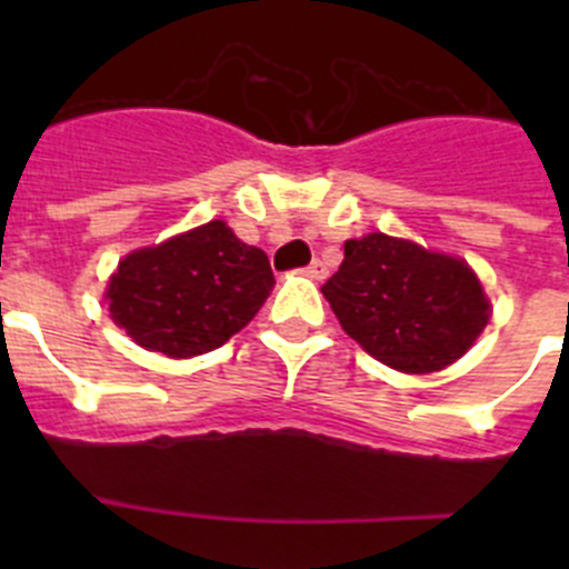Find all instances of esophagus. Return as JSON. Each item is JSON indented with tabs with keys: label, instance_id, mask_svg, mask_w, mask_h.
<instances>
[{
	"label": "esophagus",
	"instance_id": "1",
	"mask_svg": "<svg viewBox=\"0 0 569 569\" xmlns=\"http://www.w3.org/2000/svg\"><path fill=\"white\" fill-rule=\"evenodd\" d=\"M305 273H308L310 279L319 281V279H325V276H328V268H325V264H321L319 259H313V261H310V264H308V268H305Z\"/></svg>",
	"mask_w": 569,
	"mask_h": 569
}]
</instances>
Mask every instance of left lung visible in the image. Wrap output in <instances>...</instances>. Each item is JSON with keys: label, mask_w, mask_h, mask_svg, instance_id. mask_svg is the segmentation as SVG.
Here are the masks:
<instances>
[{"label": "left lung", "mask_w": 569, "mask_h": 569, "mask_svg": "<svg viewBox=\"0 0 569 569\" xmlns=\"http://www.w3.org/2000/svg\"><path fill=\"white\" fill-rule=\"evenodd\" d=\"M321 293L350 339L405 373L453 365L490 319L465 261L385 233L345 241V261Z\"/></svg>", "instance_id": "obj_1"}]
</instances>
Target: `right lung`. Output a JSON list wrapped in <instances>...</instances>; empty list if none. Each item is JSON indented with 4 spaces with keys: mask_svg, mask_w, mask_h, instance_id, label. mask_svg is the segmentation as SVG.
Masks as SVG:
<instances>
[{
    "mask_svg": "<svg viewBox=\"0 0 569 569\" xmlns=\"http://www.w3.org/2000/svg\"><path fill=\"white\" fill-rule=\"evenodd\" d=\"M273 270L224 222L188 230L119 261L110 316L136 345L170 359L202 356L239 333L268 299Z\"/></svg>",
    "mask_w": 569,
    "mask_h": 569,
    "instance_id": "obj_1",
    "label": "right lung"
}]
</instances>
